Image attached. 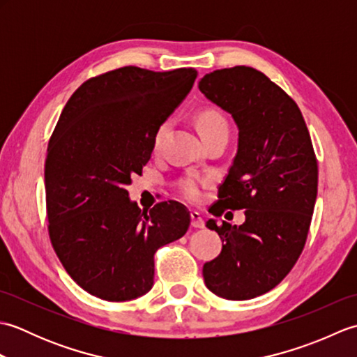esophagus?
<instances>
[{
	"label": "esophagus",
	"mask_w": 357,
	"mask_h": 357,
	"mask_svg": "<svg viewBox=\"0 0 357 357\" xmlns=\"http://www.w3.org/2000/svg\"><path fill=\"white\" fill-rule=\"evenodd\" d=\"M190 218H192V227L193 229H204V219L201 218V215L198 213V211H192L190 213Z\"/></svg>",
	"instance_id": "esophagus-1"
}]
</instances>
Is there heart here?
Wrapping results in <instances>:
<instances>
[{
  "label": "heart",
  "instance_id": "1",
  "mask_svg": "<svg viewBox=\"0 0 357 357\" xmlns=\"http://www.w3.org/2000/svg\"><path fill=\"white\" fill-rule=\"evenodd\" d=\"M196 123H198V128L202 135V138H206V136L213 133L215 130H218V128H227L225 118L221 115V113L213 110V109L202 110L198 115V118H196ZM165 128H167V124H162L158 127L155 138H153L155 149H158L159 144H161L162 136L165 133ZM210 181L211 179L208 176H206V174L195 173V172L187 173L183 178H179L176 181V190L188 202H199L202 199L204 190H206L210 184Z\"/></svg>",
  "mask_w": 357,
  "mask_h": 357
}]
</instances>
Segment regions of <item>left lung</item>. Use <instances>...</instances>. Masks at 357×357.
I'll list each match as a JSON object with an SVG mask.
<instances>
[{
  "mask_svg": "<svg viewBox=\"0 0 357 357\" xmlns=\"http://www.w3.org/2000/svg\"><path fill=\"white\" fill-rule=\"evenodd\" d=\"M199 90L239 128L238 153L211 213L245 210L236 227L210 219L224 245L202 275L211 293L247 301L270 291L304 250L317 195V159L304 116L282 89L253 67L207 73Z\"/></svg>",
  "mask_w": 357,
  "mask_h": 357,
  "instance_id": "1",
  "label": "left lung"
}]
</instances>
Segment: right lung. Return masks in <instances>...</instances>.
I'll return each mask as SVG.
<instances>
[{
	"mask_svg": "<svg viewBox=\"0 0 357 357\" xmlns=\"http://www.w3.org/2000/svg\"><path fill=\"white\" fill-rule=\"evenodd\" d=\"M198 77L127 66L77 89L53 130L44 164L49 236L69 276L96 298L146 294L158 248L183 238L190 211L176 201L141 210L127 185L141 174L153 138Z\"/></svg>",
	"mask_w": 357,
	"mask_h": 357,
	"instance_id": "obj_1",
	"label": "right lung"
}]
</instances>
